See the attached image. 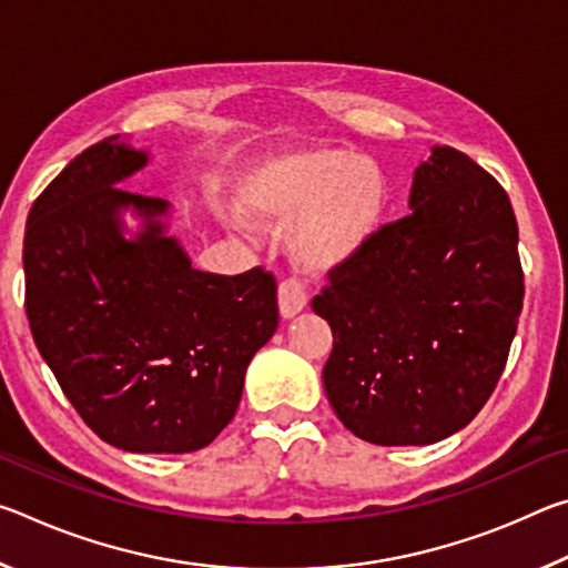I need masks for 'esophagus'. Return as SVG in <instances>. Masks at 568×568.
I'll list each match as a JSON object with an SVG mask.
<instances>
[{"label":"esophagus","mask_w":568,"mask_h":568,"mask_svg":"<svg viewBox=\"0 0 568 568\" xmlns=\"http://www.w3.org/2000/svg\"><path fill=\"white\" fill-rule=\"evenodd\" d=\"M307 305L305 287L297 281H285L277 287V307H281V318L291 321L297 313H303Z\"/></svg>","instance_id":"1"}]
</instances>
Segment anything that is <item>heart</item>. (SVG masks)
<instances>
[{
  "label": "heart",
  "mask_w": 568,
  "mask_h": 568,
  "mask_svg": "<svg viewBox=\"0 0 568 568\" xmlns=\"http://www.w3.org/2000/svg\"><path fill=\"white\" fill-rule=\"evenodd\" d=\"M388 195L386 172L376 160L341 148H305L250 170L237 203L255 220H287L283 243L297 267L333 273L371 245ZM230 225L245 227V220L230 215Z\"/></svg>",
  "instance_id": "obj_1"
}]
</instances>
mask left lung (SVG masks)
I'll return each mask as SVG.
<instances>
[{"label":"left lung","instance_id":"left-lung-1","mask_svg":"<svg viewBox=\"0 0 568 568\" xmlns=\"http://www.w3.org/2000/svg\"><path fill=\"white\" fill-rule=\"evenodd\" d=\"M408 207L313 297L333 331L325 396L376 446L466 428L501 378L524 301L516 215L484 168L430 148Z\"/></svg>","mask_w":568,"mask_h":568}]
</instances>
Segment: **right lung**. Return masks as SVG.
I'll list each match as a JSON object with an SVG mask.
<instances>
[{
  "label": "right lung",
  "instance_id": "1",
  "mask_svg": "<svg viewBox=\"0 0 568 568\" xmlns=\"http://www.w3.org/2000/svg\"><path fill=\"white\" fill-rule=\"evenodd\" d=\"M150 162L114 134L37 197L22 253L27 318L102 440L130 454H192L233 420L247 365L273 338L275 277L192 267L170 233L168 200L122 190Z\"/></svg>",
  "mask_w": 568,
  "mask_h": 568
}]
</instances>
